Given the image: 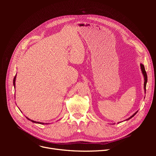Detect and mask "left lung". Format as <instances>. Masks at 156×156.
<instances>
[{"label":"left lung","instance_id":"left-lung-1","mask_svg":"<svg viewBox=\"0 0 156 156\" xmlns=\"http://www.w3.org/2000/svg\"><path fill=\"white\" fill-rule=\"evenodd\" d=\"M140 69H141V71H142V73H143V77H144V92L146 93V83H147V80H148V79H147V74H146V71H145L144 66L143 64H140ZM137 112L138 111L135 112L133 115H132L131 116H130L129 119H126V120H128L131 119L132 117H133L136 114V112ZM119 123H120V122H119Z\"/></svg>","mask_w":156,"mask_h":156}]
</instances>
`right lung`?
<instances>
[{"mask_svg": "<svg viewBox=\"0 0 156 156\" xmlns=\"http://www.w3.org/2000/svg\"><path fill=\"white\" fill-rule=\"evenodd\" d=\"M16 76H15V77L13 78V86H14V88H16ZM27 119H28V120H30L31 122H32L33 123H36V124H44V123H42V122H36V121H34V120H30V119H29V118H27V117H26ZM49 124L48 123V124Z\"/></svg>", "mask_w": 156, "mask_h": 156, "instance_id": "obj_1", "label": "right lung"}]
</instances>
